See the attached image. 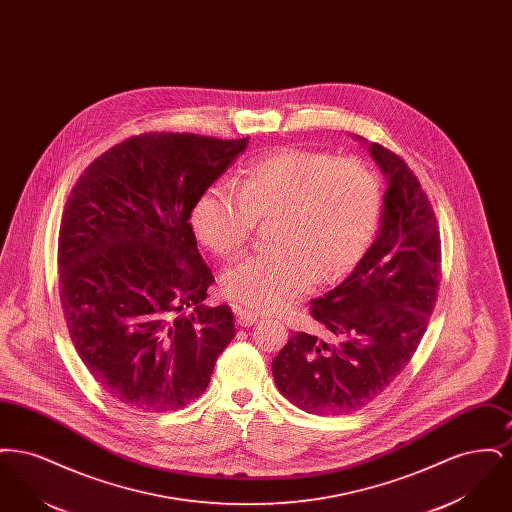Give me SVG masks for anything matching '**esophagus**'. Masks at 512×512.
<instances>
[{"label": "esophagus", "instance_id": "esophagus-1", "mask_svg": "<svg viewBox=\"0 0 512 512\" xmlns=\"http://www.w3.org/2000/svg\"><path fill=\"white\" fill-rule=\"evenodd\" d=\"M236 318H238L240 326H253L259 320V315L253 311H247V309H236Z\"/></svg>", "mask_w": 512, "mask_h": 512}]
</instances>
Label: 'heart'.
I'll use <instances>...</instances> for the list:
<instances>
[{
  "label": "heart",
  "instance_id": "1",
  "mask_svg": "<svg viewBox=\"0 0 512 512\" xmlns=\"http://www.w3.org/2000/svg\"><path fill=\"white\" fill-rule=\"evenodd\" d=\"M384 207L380 176L363 161L309 149H280L247 165L238 188L226 180L197 197V238L220 257L251 240L259 219L276 217L274 247L247 255L222 272L232 301L278 311L318 278L351 272L372 244Z\"/></svg>",
  "mask_w": 512,
  "mask_h": 512
}]
</instances>
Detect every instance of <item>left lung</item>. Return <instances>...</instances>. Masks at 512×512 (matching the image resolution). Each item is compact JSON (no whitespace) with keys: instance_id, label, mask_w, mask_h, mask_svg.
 Wrapping results in <instances>:
<instances>
[{"instance_id":"left-lung-1","label":"left lung","mask_w":512,"mask_h":512,"mask_svg":"<svg viewBox=\"0 0 512 512\" xmlns=\"http://www.w3.org/2000/svg\"><path fill=\"white\" fill-rule=\"evenodd\" d=\"M368 151L388 184L376 240L338 288L311 301L324 336L293 332L272 359L276 388L307 413H355L382 395L409 365L438 297L432 205L399 155Z\"/></svg>"}]
</instances>
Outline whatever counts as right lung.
<instances>
[{
  "label": "right lung",
  "mask_w": 512,
  "mask_h": 512,
  "mask_svg": "<svg viewBox=\"0 0 512 512\" xmlns=\"http://www.w3.org/2000/svg\"><path fill=\"white\" fill-rule=\"evenodd\" d=\"M247 142L134 136L99 155L71 190L57 245L63 313L82 363L126 407H186L236 336L228 305H203L215 278L190 217Z\"/></svg>",
  "instance_id": "obj_1"
}]
</instances>
